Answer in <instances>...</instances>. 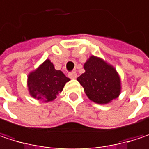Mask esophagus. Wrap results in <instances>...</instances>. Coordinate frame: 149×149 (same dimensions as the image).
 Returning <instances> with one entry per match:
<instances>
[{
	"label": "esophagus",
	"mask_w": 149,
	"mask_h": 149,
	"mask_svg": "<svg viewBox=\"0 0 149 149\" xmlns=\"http://www.w3.org/2000/svg\"><path fill=\"white\" fill-rule=\"evenodd\" d=\"M69 77L70 78H76L77 77V73H76V72H69Z\"/></svg>",
	"instance_id": "esophagus-1"
}]
</instances>
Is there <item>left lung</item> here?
<instances>
[{
    "label": "left lung",
    "instance_id": "8db88e82",
    "mask_svg": "<svg viewBox=\"0 0 149 149\" xmlns=\"http://www.w3.org/2000/svg\"><path fill=\"white\" fill-rule=\"evenodd\" d=\"M84 67L85 72L77 77V81L91 101L101 104H108L119 96L120 78L112 66L92 56Z\"/></svg>",
    "mask_w": 149,
    "mask_h": 149
}]
</instances>
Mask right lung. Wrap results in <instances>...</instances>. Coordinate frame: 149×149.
Returning <instances> with one entry per match:
<instances>
[{"mask_svg":"<svg viewBox=\"0 0 149 149\" xmlns=\"http://www.w3.org/2000/svg\"><path fill=\"white\" fill-rule=\"evenodd\" d=\"M70 80L61 71L54 69L50 60L45 62L28 76L30 94L38 100L52 101L62 91L66 82Z\"/></svg>","mask_w":149,"mask_h":149,"instance_id":"add662e5","label":"right lung"}]
</instances>
